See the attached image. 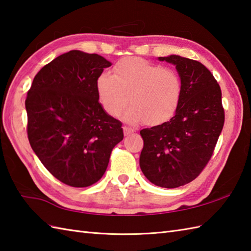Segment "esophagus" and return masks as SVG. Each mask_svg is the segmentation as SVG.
<instances>
[{"label": "esophagus", "mask_w": 251, "mask_h": 251, "mask_svg": "<svg viewBox=\"0 0 251 251\" xmlns=\"http://www.w3.org/2000/svg\"><path fill=\"white\" fill-rule=\"evenodd\" d=\"M123 130H124V134L125 135L131 134V132L135 131V129L131 128V127H129V126H124V127H123Z\"/></svg>", "instance_id": "34e87169"}]
</instances>
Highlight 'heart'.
<instances>
[{"label": "heart", "mask_w": 251, "mask_h": 251, "mask_svg": "<svg viewBox=\"0 0 251 251\" xmlns=\"http://www.w3.org/2000/svg\"><path fill=\"white\" fill-rule=\"evenodd\" d=\"M100 103L108 114L119 116L129 100L125 117L157 125L172 117L181 98V79L173 69L128 57L115 63L113 75L101 73L96 81Z\"/></svg>", "instance_id": "1"}]
</instances>
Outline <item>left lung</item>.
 Wrapping results in <instances>:
<instances>
[{"label":"left lung","mask_w":251,"mask_h":251,"mask_svg":"<svg viewBox=\"0 0 251 251\" xmlns=\"http://www.w3.org/2000/svg\"><path fill=\"white\" fill-rule=\"evenodd\" d=\"M176 66L181 98L175 115L140 130V168L150 182L174 189L193 181L211 158L225 124L221 88L211 72L189 58L159 57Z\"/></svg>","instance_id":"obj_1"}]
</instances>
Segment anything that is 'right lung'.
I'll return each mask as SVG.
<instances>
[{
    "label": "right lung",
    "mask_w": 251,
    "mask_h": 251,
    "mask_svg": "<svg viewBox=\"0 0 251 251\" xmlns=\"http://www.w3.org/2000/svg\"><path fill=\"white\" fill-rule=\"evenodd\" d=\"M111 62L70 50L37 72L25 99L32 150L62 183L85 188L101 179L123 140L122 123L99 103L96 81Z\"/></svg>",
    "instance_id": "add662e5"
}]
</instances>
